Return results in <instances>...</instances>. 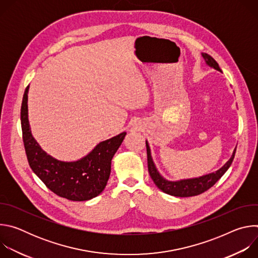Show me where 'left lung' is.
<instances>
[{
	"label": "left lung",
	"instance_id": "obj_1",
	"mask_svg": "<svg viewBox=\"0 0 258 258\" xmlns=\"http://www.w3.org/2000/svg\"><path fill=\"white\" fill-rule=\"evenodd\" d=\"M202 57L204 58L207 65L220 71V68H219L217 62L210 55H208L206 53H202ZM146 147H147V159H148V170H149L151 178L153 179L154 183L158 187V189H160L162 192H164L168 195L175 196V197H191V196H196V195L202 194L203 192L207 191L229 169V167L231 166V164L234 160L235 153H236V148H235L230 160L222 168H219L215 172H211L206 175H202V176L195 177V178H188V179H180L177 181H171V180L165 179L158 172V170L153 162L150 147L147 141H146Z\"/></svg>",
	"mask_w": 258,
	"mask_h": 258
}]
</instances>
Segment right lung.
<instances>
[{
	"mask_svg": "<svg viewBox=\"0 0 258 258\" xmlns=\"http://www.w3.org/2000/svg\"><path fill=\"white\" fill-rule=\"evenodd\" d=\"M21 104V128L26 157L32 171L56 195L71 201H87L105 189L111 171V160L126 133L99 143L80 160L64 162L47 154L31 135L28 122L27 93Z\"/></svg>",
	"mask_w": 258,
	"mask_h": 258,
	"instance_id": "right-lung-1",
	"label": "right lung"
}]
</instances>
